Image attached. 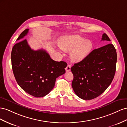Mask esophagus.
Returning <instances> with one entry per match:
<instances>
[{"mask_svg":"<svg viewBox=\"0 0 127 127\" xmlns=\"http://www.w3.org/2000/svg\"><path fill=\"white\" fill-rule=\"evenodd\" d=\"M71 65L68 64L67 65V66H66V68H65L66 71H70V70H71Z\"/></svg>","mask_w":127,"mask_h":127,"instance_id":"esophagus-1","label":"esophagus"}]
</instances>
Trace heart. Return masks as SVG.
<instances>
[{"label": "heart", "instance_id": "1", "mask_svg": "<svg viewBox=\"0 0 127 127\" xmlns=\"http://www.w3.org/2000/svg\"><path fill=\"white\" fill-rule=\"evenodd\" d=\"M61 48L66 52H71L70 57L74 62H79L87 57L93 47L90 40L79 35L65 36L60 39Z\"/></svg>", "mask_w": 127, "mask_h": 127}]
</instances>
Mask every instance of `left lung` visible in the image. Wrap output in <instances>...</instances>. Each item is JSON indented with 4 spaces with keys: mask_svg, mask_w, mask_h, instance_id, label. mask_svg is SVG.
Returning <instances> with one entry per match:
<instances>
[{
    "mask_svg": "<svg viewBox=\"0 0 127 127\" xmlns=\"http://www.w3.org/2000/svg\"><path fill=\"white\" fill-rule=\"evenodd\" d=\"M110 41L106 33L102 41ZM117 54L109 43L93 50L84 60L71 68L73 74L72 87L79 97L90 100L99 96L110 85L116 71Z\"/></svg>",
    "mask_w": 127,
    "mask_h": 127,
    "instance_id": "1",
    "label": "left lung"
}]
</instances>
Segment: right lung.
Here are the masks:
<instances>
[{
	"label": "right lung",
	"mask_w": 127,
	"mask_h": 127,
	"mask_svg": "<svg viewBox=\"0 0 127 127\" xmlns=\"http://www.w3.org/2000/svg\"><path fill=\"white\" fill-rule=\"evenodd\" d=\"M29 32L23 31L14 46L11 53L14 77L20 87L35 97L45 96L53 89L56 79L65 73L67 66L63 61L56 62L44 49L34 50L22 39Z\"/></svg>",
	"instance_id": "add662e5"
}]
</instances>
